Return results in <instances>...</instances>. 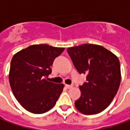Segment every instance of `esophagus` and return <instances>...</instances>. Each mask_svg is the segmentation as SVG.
<instances>
[{
	"mask_svg": "<svg viewBox=\"0 0 130 130\" xmlns=\"http://www.w3.org/2000/svg\"><path fill=\"white\" fill-rule=\"evenodd\" d=\"M65 87L67 89H71L73 87V85H68V84H65Z\"/></svg>",
	"mask_w": 130,
	"mask_h": 130,
	"instance_id": "1",
	"label": "esophagus"
}]
</instances>
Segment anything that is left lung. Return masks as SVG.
Segmentation results:
<instances>
[{
    "label": "left lung",
    "mask_w": 130,
    "mask_h": 130,
    "mask_svg": "<svg viewBox=\"0 0 130 130\" xmlns=\"http://www.w3.org/2000/svg\"><path fill=\"white\" fill-rule=\"evenodd\" d=\"M77 71L87 75L79 86L81 97L76 109L85 115L104 110L112 102L121 82L120 62L109 50L96 44H82L67 49Z\"/></svg>",
    "instance_id": "left-lung-1"
}]
</instances>
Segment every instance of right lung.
Wrapping results in <instances>:
<instances>
[{"instance_id":"add662e5","label":"right lung","mask_w":130,"mask_h":130,"mask_svg":"<svg viewBox=\"0 0 130 130\" xmlns=\"http://www.w3.org/2000/svg\"><path fill=\"white\" fill-rule=\"evenodd\" d=\"M65 48L47 44L32 45L14 54L11 62L9 83L20 105L32 113H43L54 107L64 84L48 82L54 59Z\"/></svg>"}]
</instances>
